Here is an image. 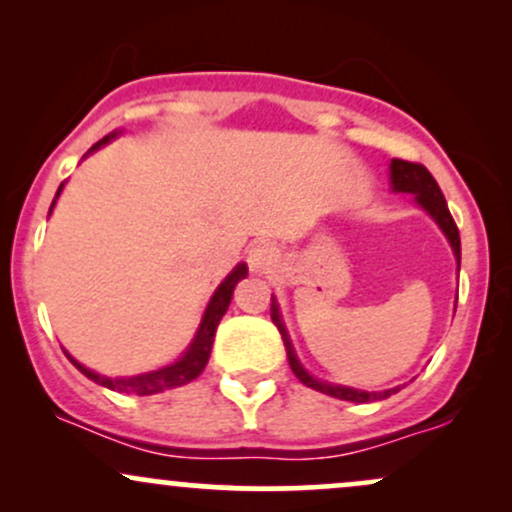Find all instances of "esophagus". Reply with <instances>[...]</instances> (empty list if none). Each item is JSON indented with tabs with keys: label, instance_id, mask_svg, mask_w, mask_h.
Masks as SVG:
<instances>
[{
	"label": "esophagus",
	"instance_id": "1",
	"mask_svg": "<svg viewBox=\"0 0 512 512\" xmlns=\"http://www.w3.org/2000/svg\"><path fill=\"white\" fill-rule=\"evenodd\" d=\"M276 257H279V252H276L272 243H257L248 250V264H250L252 272H257V274L269 272V269H272V264L276 262Z\"/></svg>",
	"mask_w": 512,
	"mask_h": 512
}]
</instances>
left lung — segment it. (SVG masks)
Masks as SVG:
<instances>
[{"label":"left lung","instance_id":"8db88e82","mask_svg":"<svg viewBox=\"0 0 512 512\" xmlns=\"http://www.w3.org/2000/svg\"><path fill=\"white\" fill-rule=\"evenodd\" d=\"M390 180H392V190L395 192H411V195H416V202L424 207L428 214L433 216V219L438 221V226L443 228V233L448 236L452 250H455L457 260H460V231H457V223L452 219L450 209H448V202H445L443 192H440L436 178H433L431 173H428L426 166H421V163H414V161H402V158H392V166H390ZM272 322L276 327H279L281 332V339H284V346H286V356H289V366L293 370V375H296L298 380H301L303 385L313 387V390L322 392V395H330V397H337V399H346V402H378V399H385L390 395H395L399 387L395 390H385V392H366V390H351V387H339V385H330V383H320V380H315L313 375H308L303 370L301 363H298L296 354H293V346L289 342V334H286V327L284 322H281V315H279V308H276V301L272 298Z\"/></svg>","mask_w":512,"mask_h":512}]
</instances>
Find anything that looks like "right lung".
Instances as JSON below:
<instances>
[{"label": "right lung", "mask_w": 512, "mask_h": 512, "mask_svg": "<svg viewBox=\"0 0 512 512\" xmlns=\"http://www.w3.org/2000/svg\"><path fill=\"white\" fill-rule=\"evenodd\" d=\"M108 139L110 137H105L98 144H93V149H98V146L108 142ZM60 190H57V195H60ZM245 274H248V267H245V264H238V267L233 269L226 279H223V284L216 289V293L211 296V301L207 305V313H204V317H202V325H199L195 342L190 344V349L185 351V356H182L178 363H173V366H166V368L154 370V373H146V375H134V378H105V375H98V373H93V370L84 368L79 361H74V358L67 354L69 361H72L88 380H93V383L108 387V390H115V392H127V395L144 397V395H156V392L170 390V387L187 385L190 380H195L197 375L202 373L204 366H207L209 354H211V344H214L216 327H219L223 313L228 310L233 289H236V284L240 279H245Z\"/></svg>", "instance_id": "obj_1"}]
</instances>
